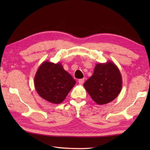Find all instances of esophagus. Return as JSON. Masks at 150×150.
I'll return each mask as SVG.
<instances>
[{
	"instance_id": "obj_1",
	"label": "esophagus",
	"mask_w": 150,
	"mask_h": 150,
	"mask_svg": "<svg viewBox=\"0 0 150 150\" xmlns=\"http://www.w3.org/2000/svg\"><path fill=\"white\" fill-rule=\"evenodd\" d=\"M84 81H85V79H79L78 82L79 84L82 85V84H83V83H84Z\"/></svg>"
}]
</instances>
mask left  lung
Returning <instances> with one entry per match:
<instances>
[{
    "label": "left lung",
    "mask_w": 150,
    "mask_h": 150,
    "mask_svg": "<svg viewBox=\"0 0 150 150\" xmlns=\"http://www.w3.org/2000/svg\"><path fill=\"white\" fill-rule=\"evenodd\" d=\"M122 87L120 70L110 61L97 63L91 77L85 81L84 87L91 97L99 105L110 103L117 97Z\"/></svg>",
    "instance_id": "obj_1"
}]
</instances>
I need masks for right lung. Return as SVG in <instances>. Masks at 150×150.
Masks as SVG:
<instances>
[{
	"label": "right lung",
	"instance_id": "obj_1",
	"mask_svg": "<svg viewBox=\"0 0 150 150\" xmlns=\"http://www.w3.org/2000/svg\"><path fill=\"white\" fill-rule=\"evenodd\" d=\"M76 81L63 69L60 62H43L34 77V86L38 95L53 104H60L65 99Z\"/></svg>",
	"mask_w": 150,
	"mask_h": 150
}]
</instances>
